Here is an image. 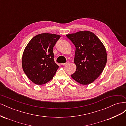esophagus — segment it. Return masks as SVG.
I'll return each instance as SVG.
<instances>
[{
	"instance_id": "obj_1",
	"label": "esophagus",
	"mask_w": 126,
	"mask_h": 126,
	"mask_svg": "<svg viewBox=\"0 0 126 126\" xmlns=\"http://www.w3.org/2000/svg\"><path fill=\"white\" fill-rule=\"evenodd\" d=\"M68 62H66V63H61V65H66V64H68Z\"/></svg>"
}]
</instances>
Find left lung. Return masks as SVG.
<instances>
[{
    "label": "left lung",
    "mask_w": 126,
    "mask_h": 126,
    "mask_svg": "<svg viewBox=\"0 0 126 126\" xmlns=\"http://www.w3.org/2000/svg\"><path fill=\"white\" fill-rule=\"evenodd\" d=\"M66 36L76 47L74 62L76 70L71 77L80 84L89 85L104 69L107 60L105 46L95 34L88 30Z\"/></svg>",
    "instance_id": "8db88e82"
}]
</instances>
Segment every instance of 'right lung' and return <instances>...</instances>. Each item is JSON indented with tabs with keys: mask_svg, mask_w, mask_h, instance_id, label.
Wrapping results in <instances>:
<instances>
[{
	"mask_svg": "<svg viewBox=\"0 0 126 126\" xmlns=\"http://www.w3.org/2000/svg\"><path fill=\"white\" fill-rule=\"evenodd\" d=\"M60 37L44 33L29 41L22 57V67L28 78L38 85H44L54 77L59 66L54 60L53 48Z\"/></svg>",
	"mask_w": 126,
	"mask_h": 126,
	"instance_id": "1",
	"label": "right lung"
}]
</instances>
